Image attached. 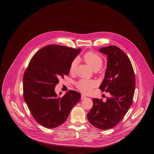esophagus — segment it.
I'll use <instances>...</instances> for the list:
<instances>
[{"label": "esophagus", "instance_id": "34e87169", "mask_svg": "<svg viewBox=\"0 0 154 154\" xmlns=\"http://www.w3.org/2000/svg\"><path fill=\"white\" fill-rule=\"evenodd\" d=\"M85 98H86V96L84 95H81V99H84Z\"/></svg>", "mask_w": 154, "mask_h": 154}]
</instances>
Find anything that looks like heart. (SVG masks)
<instances>
[{"label":"heart","mask_w":154,"mask_h":154,"mask_svg":"<svg viewBox=\"0 0 154 154\" xmlns=\"http://www.w3.org/2000/svg\"><path fill=\"white\" fill-rule=\"evenodd\" d=\"M82 59L88 66H90L95 71L99 70L102 66V58L94 52H87L83 55ZM77 64V60L74 59L69 69L70 73H73L74 72ZM75 86L81 92L84 94H89L94 88H95L96 82L94 80L81 79L75 83Z\"/></svg>","instance_id":"heart-1"}]
</instances>
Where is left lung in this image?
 <instances>
[{
  "label": "left lung",
  "mask_w": 154,
  "mask_h": 154,
  "mask_svg": "<svg viewBox=\"0 0 154 154\" xmlns=\"http://www.w3.org/2000/svg\"><path fill=\"white\" fill-rule=\"evenodd\" d=\"M99 51L108 57L105 77L99 88L111 96L106 102L93 99L87 118L96 128L106 130L116 126L131 106L136 81L131 62L122 50L110 45L101 48Z\"/></svg>",
  "instance_id": "1"
}]
</instances>
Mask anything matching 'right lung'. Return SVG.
I'll list each match as a JSON object with an SVG mask.
<instances>
[{"instance_id": "1", "label": "right lung", "mask_w": 154, "mask_h": 154, "mask_svg": "<svg viewBox=\"0 0 154 154\" xmlns=\"http://www.w3.org/2000/svg\"><path fill=\"white\" fill-rule=\"evenodd\" d=\"M80 50L55 44L45 46L33 56L24 72V100L34 119L45 128L63 124L80 99V94L75 91H69L63 96L55 92L59 79L69 74Z\"/></svg>"}]
</instances>
